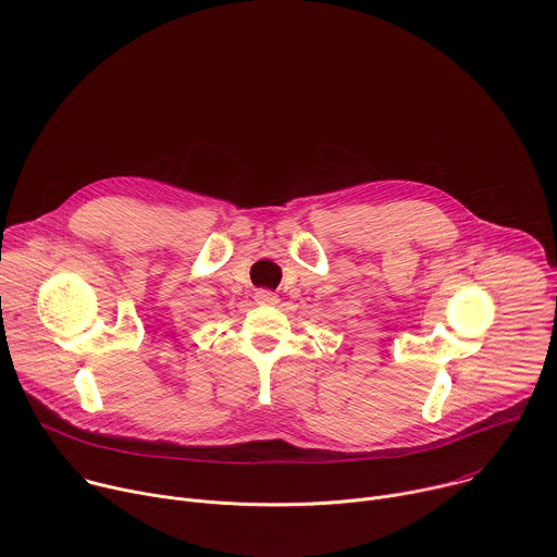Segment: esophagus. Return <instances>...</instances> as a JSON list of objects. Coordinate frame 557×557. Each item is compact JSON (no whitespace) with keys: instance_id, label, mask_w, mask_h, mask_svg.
<instances>
[{"instance_id":"obj_1","label":"esophagus","mask_w":557,"mask_h":557,"mask_svg":"<svg viewBox=\"0 0 557 557\" xmlns=\"http://www.w3.org/2000/svg\"><path fill=\"white\" fill-rule=\"evenodd\" d=\"M256 301L258 304H277V295L269 288H260V290H256Z\"/></svg>"}]
</instances>
